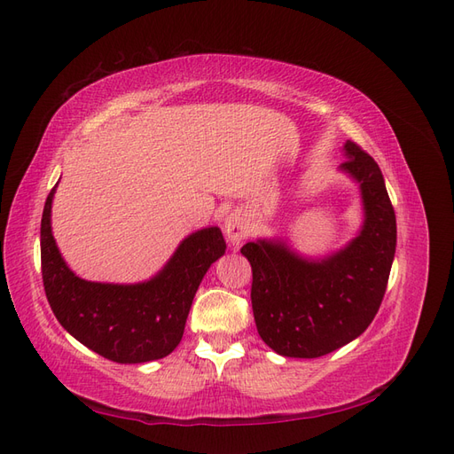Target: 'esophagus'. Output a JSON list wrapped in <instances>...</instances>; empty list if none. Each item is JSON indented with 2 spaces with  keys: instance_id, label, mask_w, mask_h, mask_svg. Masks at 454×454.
Wrapping results in <instances>:
<instances>
[{
  "instance_id": "1",
  "label": "esophagus",
  "mask_w": 454,
  "mask_h": 454,
  "mask_svg": "<svg viewBox=\"0 0 454 454\" xmlns=\"http://www.w3.org/2000/svg\"><path fill=\"white\" fill-rule=\"evenodd\" d=\"M223 231H225V235H227V240L232 246H237L246 237H248V223H246V219H244V215L240 212H232V214H229L225 217Z\"/></svg>"
}]
</instances>
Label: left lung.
Returning a JSON list of instances; mask_svg holds the SVG:
<instances>
[{"label":"left lung","mask_w":454,"mask_h":454,"mask_svg":"<svg viewBox=\"0 0 454 454\" xmlns=\"http://www.w3.org/2000/svg\"><path fill=\"white\" fill-rule=\"evenodd\" d=\"M340 170L362 189L364 227L347 248L305 259L284 240L242 246L252 265L257 333L287 358H320L348 345L373 322L395 254V214L375 159L345 144Z\"/></svg>","instance_id":"left-lung-1"}]
</instances>
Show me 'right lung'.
<instances>
[{"mask_svg":"<svg viewBox=\"0 0 454 454\" xmlns=\"http://www.w3.org/2000/svg\"><path fill=\"white\" fill-rule=\"evenodd\" d=\"M47 197L41 217V274L49 305L81 345L117 364H144L168 356L184 337L193 297L214 261L225 254L217 227L189 235L164 269L140 284H102L75 277L51 231Z\"/></svg>","mask_w":454,"mask_h":454,"instance_id":"add662e5","label":"right lung"}]
</instances>
